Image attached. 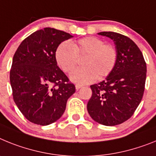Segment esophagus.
<instances>
[{
    "label": "esophagus",
    "instance_id": "obj_1",
    "mask_svg": "<svg viewBox=\"0 0 156 156\" xmlns=\"http://www.w3.org/2000/svg\"><path fill=\"white\" fill-rule=\"evenodd\" d=\"M82 87V85H79V84H77L76 86H75V89H77V90H78L79 89H81V88Z\"/></svg>",
    "mask_w": 156,
    "mask_h": 156
}]
</instances>
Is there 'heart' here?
<instances>
[{"instance_id":"b5f03b06","label":"heart","mask_w":156,"mask_h":156,"mask_svg":"<svg viewBox=\"0 0 156 156\" xmlns=\"http://www.w3.org/2000/svg\"><path fill=\"white\" fill-rule=\"evenodd\" d=\"M55 57L58 66L66 73L76 67L78 58L83 57V67L71 72L70 78L75 83L86 84L108 76L115 66L118 52L113 44H104L98 37H86L70 44H60Z\"/></svg>"}]
</instances>
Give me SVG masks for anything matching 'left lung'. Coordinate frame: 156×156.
I'll list each match as a JSON object with an SVG mask.
<instances>
[{
	"mask_svg": "<svg viewBox=\"0 0 156 156\" xmlns=\"http://www.w3.org/2000/svg\"><path fill=\"white\" fill-rule=\"evenodd\" d=\"M115 44L116 64L106 79L90 86L89 115L104 126H116L133 115L143 97L147 67L140 48L130 38L115 32H101Z\"/></svg>",
	"mask_w": 156,
	"mask_h": 156,
	"instance_id": "1",
	"label": "left lung"
}]
</instances>
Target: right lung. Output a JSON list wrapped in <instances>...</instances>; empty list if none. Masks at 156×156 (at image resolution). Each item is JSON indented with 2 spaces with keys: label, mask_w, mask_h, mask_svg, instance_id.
I'll return each instance as SVG.
<instances>
[{
  "label": "right lung",
  "mask_w": 156,
  "mask_h": 156,
  "mask_svg": "<svg viewBox=\"0 0 156 156\" xmlns=\"http://www.w3.org/2000/svg\"><path fill=\"white\" fill-rule=\"evenodd\" d=\"M72 37L45 27L24 39L15 52L10 70L13 100L31 122L47 126L57 121L75 92L55 57L59 44Z\"/></svg>",
  "instance_id": "1"
}]
</instances>
